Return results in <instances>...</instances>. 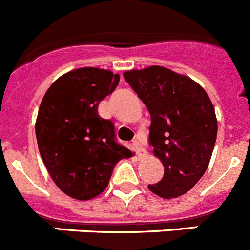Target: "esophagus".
I'll list each match as a JSON object with an SVG mask.
<instances>
[{"label": "esophagus", "instance_id": "obj_1", "mask_svg": "<svg viewBox=\"0 0 250 250\" xmlns=\"http://www.w3.org/2000/svg\"><path fill=\"white\" fill-rule=\"evenodd\" d=\"M132 149H134V151L136 152V155H138L139 158H143V156L145 155L144 147L141 146L139 141H134V143H132Z\"/></svg>", "mask_w": 250, "mask_h": 250}]
</instances>
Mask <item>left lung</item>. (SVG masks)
I'll list each match as a JSON object with an SVG mask.
<instances>
[{"label": "left lung", "mask_w": 250, "mask_h": 250, "mask_svg": "<svg viewBox=\"0 0 250 250\" xmlns=\"http://www.w3.org/2000/svg\"><path fill=\"white\" fill-rule=\"evenodd\" d=\"M124 79L149 110V144L164 165L163 179L149 189L178 198L199 182L210 161L218 132L213 104L195 81L161 66L126 71Z\"/></svg>", "instance_id": "1"}]
</instances>
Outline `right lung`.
Listing matches in <instances>:
<instances>
[{
  "label": "right lung",
  "instance_id": "add662e5",
  "mask_svg": "<svg viewBox=\"0 0 250 250\" xmlns=\"http://www.w3.org/2000/svg\"><path fill=\"white\" fill-rule=\"evenodd\" d=\"M119 80L106 70L77 68L57 79L41 101L36 120L40 154L55 184L74 199L103 193L115 165L132 155L116 140L112 121L98 112Z\"/></svg>",
  "mask_w": 250,
  "mask_h": 250
}]
</instances>
